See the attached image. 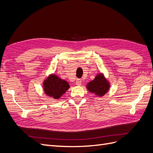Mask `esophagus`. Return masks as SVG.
Listing matches in <instances>:
<instances>
[{
  "mask_svg": "<svg viewBox=\"0 0 153 153\" xmlns=\"http://www.w3.org/2000/svg\"><path fill=\"white\" fill-rule=\"evenodd\" d=\"M76 84L77 85H81V84H82V80H80V79H77L76 80Z\"/></svg>",
  "mask_w": 153,
  "mask_h": 153,
  "instance_id": "34e87169",
  "label": "esophagus"
}]
</instances>
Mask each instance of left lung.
Returning <instances> with one entry per match:
<instances>
[{"mask_svg":"<svg viewBox=\"0 0 153 153\" xmlns=\"http://www.w3.org/2000/svg\"><path fill=\"white\" fill-rule=\"evenodd\" d=\"M110 87V82L106 80L103 73H100L95 78L87 84V89L91 93L101 97L107 93Z\"/></svg>","mask_w":153,"mask_h":153,"instance_id":"8db88e82","label":"left lung"}]
</instances>
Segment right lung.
Wrapping results in <instances>:
<instances>
[{"label":"right lung","mask_w":153,"mask_h":153,"mask_svg":"<svg viewBox=\"0 0 153 153\" xmlns=\"http://www.w3.org/2000/svg\"><path fill=\"white\" fill-rule=\"evenodd\" d=\"M43 86L45 94L57 100L61 98L69 88L68 82L55 74H51L46 78Z\"/></svg>","instance_id":"obj_1"}]
</instances>
